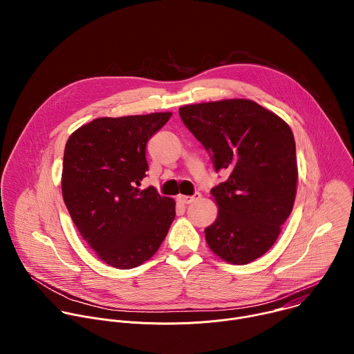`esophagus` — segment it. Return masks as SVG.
Here are the masks:
<instances>
[{
    "mask_svg": "<svg viewBox=\"0 0 354 354\" xmlns=\"http://www.w3.org/2000/svg\"><path fill=\"white\" fill-rule=\"evenodd\" d=\"M201 197V194L200 193H194L193 196H178V201L179 203H182V205H190V203H193V201H196V200H198Z\"/></svg>",
    "mask_w": 354,
    "mask_h": 354,
    "instance_id": "1",
    "label": "esophagus"
}]
</instances>
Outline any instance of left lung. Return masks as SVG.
Returning a JSON list of instances; mask_svg holds the SVG:
<instances>
[{
    "label": "left lung",
    "mask_w": 354,
    "mask_h": 354,
    "mask_svg": "<svg viewBox=\"0 0 354 354\" xmlns=\"http://www.w3.org/2000/svg\"><path fill=\"white\" fill-rule=\"evenodd\" d=\"M180 119L227 180L212 189L218 206L206 241L223 261L246 265L274 245L291 214L298 168L290 126L250 99L185 105Z\"/></svg>",
    "instance_id": "8db88e82"
}]
</instances>
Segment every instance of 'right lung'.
Instances as JSON below:
<instances>
[{
  "label": "right lung",
  "mask_w": 354,
  "mask_h": 354,
  "mask_svg": "<svg viewBox=\"0 0 354 354\" xmlns=\"http://www.w3.org/2000/svg\"><path fill=\"white\" fill-rule=\"evenodd\" d=\"M172 112L97 118L77 129L64 148L62 193L96 257L116 269L151 259L175 218V200L138 189L148 164L145 144Z\"/></svg>",
  "instance_id": "add662e5"
}]
</instances>
